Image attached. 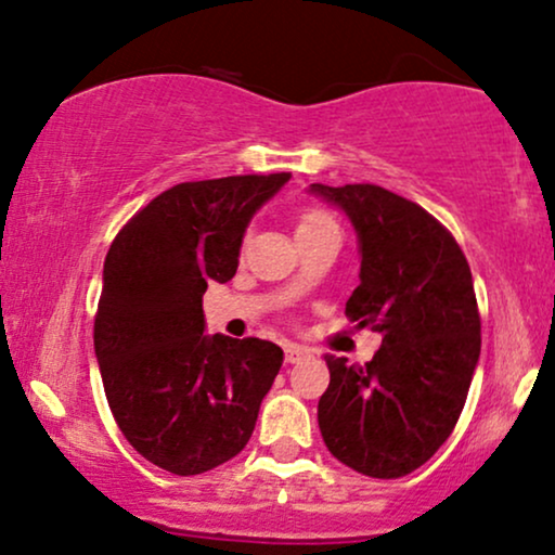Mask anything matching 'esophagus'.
Segmentation results:
<instances>
[{
	"instance_id": "esophagus-1",
	"label": "esophagus",
	"mask_w": 555,
	"mask_h": 555,
	"mask_svg": "<svg viewBox=\"0 0 555 555\" xmlns=\"http://www.w3.org/2000/svg\"><path fill=\"white\" fill-rule=\"evenodd\" d=\"M307 353H310V351L302 349V346L289 344V346H286V349H284V359H286V362H289V364H299V362H302V359H307Z\"/></svg>"
}]
</instances>
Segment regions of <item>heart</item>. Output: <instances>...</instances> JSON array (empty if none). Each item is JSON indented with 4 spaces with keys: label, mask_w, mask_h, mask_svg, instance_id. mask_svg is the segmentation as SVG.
Listing matches in <instances>:
<instances>
[{
    "label": "heart",
    "mask_w": 555,
    "mask_h": 555,
    "mask_svg": "<svg viewBox=\"0 0 555 555\" xmlns=\"http://www.w3.org/2000/svg\"><path fill=\"white\" fill-rule=\"evenodd\" d=\"M331 224H336V222H333L331 214H325V211H320V209H307V211H302V217H299L297 232L318 230V227H331Z\"/></svg>",
    "instance_id": "b5f03b06"
}]
</instances>
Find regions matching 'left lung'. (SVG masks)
I'll return each instance as SVG.
<instances>
[{
    "instance_id": "8db88e82",
    "label": "left lung",
    "mask_w": 555,
    "mask_h": 555,
    "mask_svg": "<svg viewBox=\"0 0 555 555\" xmlns=\"http://www.w3.org/2000/svg\"><path fill=\"white\" fill-rule=\"evenodd\" d=\"M357 230L359 286L346 315L383 336L372 362L325 357L318 426L331 455L362 476L422 468L463 413L480 357L470 266L429 211L372 183H312Z\"/></svg>"
}]
</instances>
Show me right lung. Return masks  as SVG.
I'll list each match as a JSON object with an SVG mask.
<instances>
[{"instance_id":"add662e5","label":"right lung","mask_w":555,"mask_h":555,"mask_svg":"<svg viewBox=\"0 0 555 555\" xmlns=\"http://www.w3.org/2000/svg\"><path fill=\"white\" fill-rule=\"evenodd\" d=\"M178 183L113 240L95 315V357L118 429L139 455L198 476L248 444L284 362L260 338L206 336L202 297L230 282L253 214L289 180Z\"/></svg>"}]
</instances>
